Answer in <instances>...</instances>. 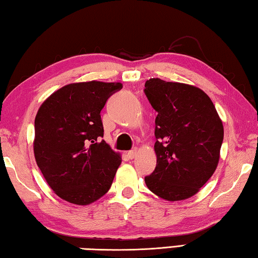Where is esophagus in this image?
<instances>
[{
    "mask_svg": "<svg viewBox=\"0 0 258 258\" xmlns=\"http://www.w3.org/2000/svg\"><path fill=\"white\" fill-rule=\"evenodd\" d=\"M137 154H138V150H137V148H134V150L128 152V157H129V159L133 160L137 156Z\"/></svg>",
    "mask_w": 258,
    "mask_h": 258,
    "instance_id": "obj_1",
    "label": "esophagus"
}]
</instances>
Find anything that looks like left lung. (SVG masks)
Here are the masks:
<instances>
[{"label":"left lung","instance_id":"1","mask_svg":"<svg viewBox=\"0 0 258 258\" xmlns=\"http://www.w3.org/2000/svg\"><path fill=\"white\" fill-rule=\"evenodd\" d=\"M145 94L157 112L156 168L145 183L165 201L187 200L218 168L222 120L209 95L196 86L151 78Z\"/></svg>","mask_w":258,"mask_h":258}]
</instances>
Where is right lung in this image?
<instances>
[{
  "instance_id": "add662e5",
  "label": "right lung",
  "mask_w": 258,
  "mask_h": 258,
  "mask_svg": "<svg viewBox=\"0 0 258 258\" xmlns=\"http://www.w3.org/2000/svg\"><path fill=\"white\" fill-rule=\"evenodd\" d=\"M121 83L92 80L63 86L35 117L34 155L52 190L63 201L89 205L111 188L121 155L104 141L101 111Z\"/></svg>"
}]
</instances>
